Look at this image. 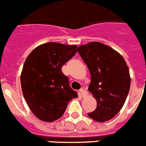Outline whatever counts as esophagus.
I'll return each mask as SVG.
<instances>
[{"label":"esophagus","instance_id":"obj_1","mask_svg":"<svg viewBox=\"0 0 146 146\" xmlns=\"http://www.w3.org/2000/svg\"><path fill=\"white\" fill-rule=\"evenodd\" d=\"M80 94L81 96H83V97H84V96L87 94V91H86L84 89H80Z\"/></svg>","mask_w":146,"mask_h":146}]
</instances>
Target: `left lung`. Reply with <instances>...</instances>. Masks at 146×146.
<instances>
[{"label": "left lung", "instance_id": "1", "mask_svg": "<svg viewBox=\"0 0 146 146\" xmlns=\"http://www.w3.org/2000/svg\"><path fill=\"white\" fill-rule=\"evenodd\" d=\"M78 52L89 68L88 90L97 101L96 108L88 115L98 122L109 121L123 107L130 90L127 65L121 54L99 42L81 45Z\"/></svg>", "mask_w": 146, "mask_h": 146}]
</instances>
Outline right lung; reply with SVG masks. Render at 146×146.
Segmentation results:
<instances>
[{
	"label": "right lung",
	"instance_id": "1",
	"mask_svg": "<svg viewBox=\"0 0 146 146\" xmlns=\"http://www.w3.org/2000/svg\"><path fill=\"white\" fill-rule=\"evenodd\" d=\"M76 53L75 45L50 42L27 57L21 74L22 90L31 111L41 121L59 119L70 100L78 97L61 69Z\"/></svg>",
	"mask_w": 146,
	"mask_h": 146
}]
</instances>
